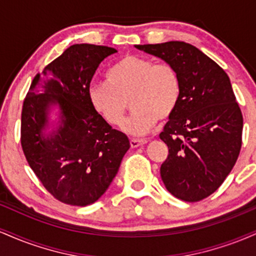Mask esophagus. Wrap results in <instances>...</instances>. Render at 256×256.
I'll use <instances>...</instances> for the list:
<instances>
[{
    "instance_id": "obj_1",
    "label": "esophagus",
    "mask_w": 256,
    "mask_h": 256,
    "mask_svg": "<svg viewBox=\"0 0 256 256\" xmlns=\"http://www.w3.org/2000/svg\"><path fill=\"white\" fill-rule=\"evenodd\" d=\"M146 142H148L146 140H136V138H132V140H130V146L131 148H137V146L146 144Z\"/></svg>"
}]
</instances>
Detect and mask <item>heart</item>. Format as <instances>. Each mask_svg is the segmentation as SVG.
Wrapping results in <instances>:
<instances>
[{"label":"heart","instance_id":"b5f03b06","mask_svg":"<svg viewBox=\"0 0 256 256\" xmlns=\"http://www.w3.org/2000/svg\"><path fill=\"white\" fill-rule=\"evenodd\" d=\"M107 82L90 85L91 107L107 124L120 126L130 100L134 113L124 128L137 136L150 131L158 118H168L182 95L180 78L174 67L136 55H128L114 64Z\"/></svg>","mask_w":256,"mask_h":256}]
</instances>
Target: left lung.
<instances>
[{
    "instance_id": "8db88e82",
    "label": "left lung",
    "mask_w": 256,
    "mask_h": 256,
    "mask_svg": "<svg viewBox=\"0 0 256 256\" xmlns=\"http://www.w3.org/2000/svg\"><path fill=\"white\" fill-rule=\"evenodd\" d=\"M178 72L182 95L160 134L168 156L161 179L173 196L198 202L212 195L234 168L242 146L243 116L230 78L189 43L134 46Z\"/></svg>"
}]
</instances>
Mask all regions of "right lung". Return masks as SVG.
Masks as SVG:
<instances>
[{"label":"right lung","instance_id":"1","mask_svg":"<svg viewBox=\"0 0 256 256\" xmlns=\"http://www.w3.org/2000/svg\"><path fill=\"white\" fill-rule=\"evenodd\" d=\"M116 49L73 44L32 80L22 112V146L43 186L58 201L88 206L108 189L130 142L91 107L88 91L100 64ZM59 122L48 128L52 106Z\"/></svg>","mask_w":256,"mask_h":256}]
</instances>
